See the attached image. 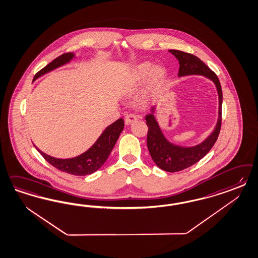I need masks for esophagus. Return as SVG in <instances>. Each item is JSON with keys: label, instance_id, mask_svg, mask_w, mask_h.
Wrapping results in <instances>:
<instances>
[{"label": "esophagus", "instance_id": "1", "mask_svg": "<svg viewBox=\"0 0 258 258\" xmlns=\"http://www.w3.org/2000/svg\"><path fill=\"white\" fill-rule=\"evenodd\" d=\"M125 124L130 125L132 124L133 122H135L137 120V116L135 114H129L127 116H125Z\"/></svg>", "mask_w": 258, "mask_h": 258}]
</instances>
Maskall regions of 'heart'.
<instances>
[{"label":"heart","instance_id":"heart-1","mask_svg":"<svg viewBox=\"0 0 258 258\" xmlns=\"http://www.w3.org/2000/svg\"><path fill=\"white\" fill-rule=\"evenodd\" d=\"M149 77L148 86L150 90H155L159 88L165 83L167 78V70L162 67H154L153 63L149 61L142 62L141 64L134 67L130 75L131 85H136L142 83Z\"/></svg>","mask_w":258,"mask_h":258}]
</instances>
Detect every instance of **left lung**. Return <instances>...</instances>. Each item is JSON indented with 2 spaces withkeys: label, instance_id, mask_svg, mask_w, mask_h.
<instances>
[{
  "label": "left lung",
  "instance_id": "obj_1",
  "mask_svg": "<svg viewBox=\"0 0 258 258\" xmlns=\"http://www.w3.org/2000/svg\"><path fill=\"white\" fill-rule=\"evenodd\" d=\"M179 62L178 77L189 75H202L213 81L216 84L219 107L218 119L215 130L208 138L200 144L192 147H182L171 143L162 133L154 112L156 107H152V113L148 114L145 119L148 126L147 147L151 158L160 169L175 173L194 165L201 158H204L216 143L221 128V111H222V89L217 76L197 56L179 50H169Z\"/></svg>",
  "mask_w": 258,
  "mask_h": 258
}]
</instances>
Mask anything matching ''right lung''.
Segmentation results:
<instances>
[{
	"mask_svg": "<svg viewBox=\"0 0 258 258\" xmlns=\"http://www.w3.org/2000/svg\"><path fill=\"white\" fill-rule=\"evenodd\" d=\"M74 57V53H66L60 55L58 58L52 60L49 64L43 67L42 70H40L34 77L33 82L41 76L44 75L50 71L69 62ZM123 128V119L118 118L114 123L109 125L100 135L97 142H95L89 149L76 158L66 159L53 158L44 154L36 146L35 147L40 152V154L46 161H48L52 166L57 168L59 171L74 175H90L97 170H99L100 167L104 164Z\"/></svg>",
	"mask_w": 258,
	"mask_h": 258,
	"instance_id": "right-lung-1",
	"label": "right lung"
}]
</instances>
